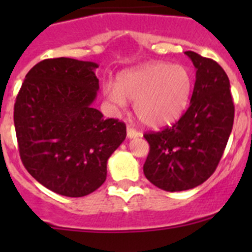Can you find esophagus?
<instances>
[{
    "label": "esophagus",
    "instance_id": "obj_1",
    "mask_svg": "<svg viewBox=\"0 0 252 252\" xmlns=\"http://www.w3.org/2000/svg\"><path fill=\"white\" fill-rule=\"evenodd\" d=\"M140 135H141V134L139 133V131L136 130V129L131 128V126H128V128H126V136H128L129 139L138 138V136H140Z\"/></svg>",
    "mask_w": 252,
    "mask_h": 252
}]
</instances>
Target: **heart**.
<instances>
[{"instance_id": "b5f03b06", "label": "heart", "mask_w": 252, "mask_h": 252, "mask_svg": "<svg viewBox=\"0 0 252 252\" xmlns=\"http://www.w3.org/2000/svg\"><path fill=\"white\" fill-rule=\"evenodd\" d=\"M192 91L191 72L185 65L147 63L118 77L117 86L107 84L106 98L119 108L133 101L139 121L149 128H163L183 116Z\"/></svg>"}]
</instances>
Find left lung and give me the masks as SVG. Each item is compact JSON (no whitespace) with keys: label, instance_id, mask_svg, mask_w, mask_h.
I'll use <instances>...</instances> for the list:
<instances>
[{"label":"left lung","instance_id":"left-lung-1","mask_svg":"<svg viewBox=\"0 0 252 252\" xmlns=\"http://www.w3.org/2000/svg\"><path fill=\"white\" fill-rule=\"evenodd\" d=\"M196 80L187 112L172 126L144 134L150 152L144 174L166 191L189 190L217 168L234 122V102L224 69L216 61L187 51Z\"/></svg>","mask_w":252,"mask_h":252}]
</instances>
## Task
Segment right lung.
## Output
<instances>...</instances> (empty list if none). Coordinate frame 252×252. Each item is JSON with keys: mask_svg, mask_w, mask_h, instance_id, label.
<instances>
[{"mask_svg": "<svg viewBox=\"0 0 252 252\" xmlns=\"http://www.w3.org/2000/svg\"><path fill=\"white\" fill-rule=\"evenodd\" d=\"M94 62L50 58L25 75L14 103L23 164L40 184L68 197L91 194L105 183L107 159L126 126L94 108L98 79Z\"/></svg>", "mask_w": 252, "mask_h": 252, "instance_id": "add662e5", "label": "right lung"}]
</instances>
